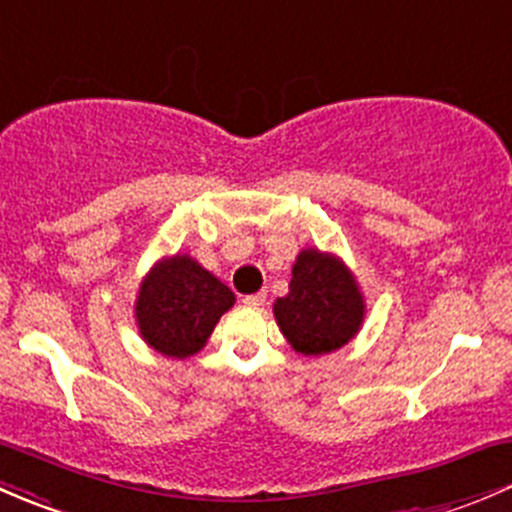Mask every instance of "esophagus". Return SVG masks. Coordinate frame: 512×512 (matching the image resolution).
<instances>
[{
    "instance_id": "1",
    "label": "esophagus",
    "mask_w": 512,
    "mask_h": 512,
    "mask_svg": "<svg viewBox=\"0 0 512 512\" xmlns=\"http://www.w3.org/2000/svg\"><path fill=\"white\" fill-rule=\"evenodd\" d=\"M244 303L251 305V308H258V305L266 303V291H258V293H254V295H246Z\"/></svg>"
}]
</instances>
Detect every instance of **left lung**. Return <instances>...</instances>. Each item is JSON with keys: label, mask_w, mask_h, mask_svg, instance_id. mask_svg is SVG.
Wrapping results in <instances>:
<instances>
[{"label": "left lung", "mask_w": 512, "mask_h": 512, "mask_svg": "<svg viewBox=\"0 0 512 512\" xmlns=\"http://www.w3.org/2000/svg\"><path fill=\"white\" fill-rule=\"evenodd\" d=\"M273 315L300 355H325L360 333L365 298L350 268L335 254L303 249L293 263L286 298L273 303Z\"/></svg>", "instance_id": "1"}]
</instances>
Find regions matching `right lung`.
I'll use <instances>...</instances> for the list:
<instances>
[{"label":"right lung","instance_id":"obj_1","mask_svg":"<svg viewBox=\"0 0 512 512\" xmlns=\"http://www.w3.org/2000/svg\"><path fill=\"white\" fill-rule=\"evenodd\" d=\"M234 293L192 256L162 258L140 283L135 320L142 340L165 357L184 360L207 345Z\"/></svg>","mask_w":512,"mask_h":512}]
</instances>
